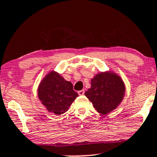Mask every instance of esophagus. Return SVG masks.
<instances>
[{"mask_svg": "<svg viewBox=\"0 0 157 157\" xmlns=\"http://www.w3.org/2000/svg\"><path fill=\"white\" fill-rule=\"evenodd\" d=\"M84 93H85L84 90H81V91H78V95H83V94H84Z\"/></svg>", "mask_w": 157, "mask_h": 157, "instance_id": "obj_1", "label": "esophagus"}]
</instances>
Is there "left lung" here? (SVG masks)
I'll list each match as a JSON object with an SVG mask.
<instances>
[{"instance_id": "1", "label": "left lung", "mask_w": 157, "mask_h": 157, "mask_svg": "<svg viewBox=\"0 0 157 157\" xmlns=\"http://www.w3.org/2000/svg\"><path fill=\"white\" fill-rule=\"evenodd\" d=\"M124 92L125 86L119 76L111 73H101L91 79V87L85 95L98 113L106 114L121 103Z\"/></svg>"}]
</instances>
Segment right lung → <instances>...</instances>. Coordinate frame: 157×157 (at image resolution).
Returning <instances> with one entry per match:
<instances>
[{
  "instance_id": "add662e5",
  "label": "right lung",
  "mask_w": 157,
  "mask_h": 157,
  "mask_svg": "<svg viewBox=\"0 0 157 157\" xmlns=\"http://www.w3.org/2000/svg\"><path fill=\"white\" fill-rule=\"evenodd\" d=\"M38 91L42 104L56 115L65 113L78 96L73 89L72 83L54 71L49 73L42 81Z\"/></svg>"
}]
</instances>
